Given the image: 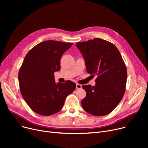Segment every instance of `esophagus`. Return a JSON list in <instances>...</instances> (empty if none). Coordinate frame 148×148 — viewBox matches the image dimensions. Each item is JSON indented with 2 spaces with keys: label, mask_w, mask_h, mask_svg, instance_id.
I'll use <instances>...</instances> for the list:
<instances>
[{
  "label": "esophagus",
  "mask_w": 148,
  "mask_h": 148,
  "mask_svg": "<svg viewBox=\"0 0 148 148\" xmlns=\"http://www.w3.org/2000/svg\"><path fill=\"white\" fill-rule=\"evenodd\" d=\"M82 87V86L81 84H79V83H77V84H76V88H77V89H81Z\"/></svg>",
  "instance_id": "1"
}]
</instances>
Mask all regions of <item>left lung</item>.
<instances>
[{
  "label": "left lung",
  "mask_w": 148,
  "mask_h": 148,
  "mask_svg": "<svg viewBox=\"0 0 148 148\" xmlns=\"http://www.w3.org/2000/svg\"><path fill=\"white\" fill-rule=\"evenodd\" d=\"M75 45L83 56L88 73L97 75L95 86H82L86 92L82 107L94 116L108 114L118 105L125 91L127 71L121 54L113 44L101 38Z\"/></svg>",
  "instance_id": "obj_1"
}]
</instances>
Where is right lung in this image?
I'll list each match as a JSON object with an SVG mask.
<instances>
[{
	"instance_id": "add662e5",
	"label": "right lung",
	"mask_w": 148,
	"mask_h": 148,
	"mask_svg": "<svg viewBox=\"0 0 148 148\" xmlns=\"http://www.w3.org/2000/svg\"><path fill=\"white\" fill-rule=\"evenodd\" d=\"M73 42L54 40L39 43L26 55L19 69L18 82L23 98L34 112L50 116L59 112L66 97L75 89V83H55L54 73L60 69L62 54Z\"/></svg>"
}]
</instances>
